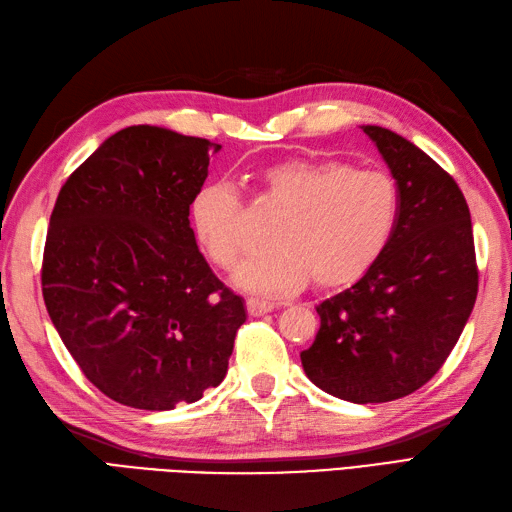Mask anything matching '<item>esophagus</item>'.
Masks as SVG:
<instances>
[{
  "label": "esophagus",
  "mask_w": 512,
  "mask_h": 512,
  "mask_svg": "<svg viewBox=\"0 0 512 512\" xmlns=\"http://www.w3.org/2000/svg\"><path fill=\"white\" fill-rule=\"evenodd\" d=\"M276 308L273 302H265V299H256V297H249L247 299V313L252 317H260V315H267L271 310Z\"/></svg>",
  "instance_id": "esophagus-1"
}]
</instances>
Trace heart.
Here are the masks:
<instances>
[{
	"instance_id": "b5f03b06",
	"label": "heart",
	"mask_w": 512,
	"mask_h": 512,
	"mask_svg": "<svg viewBox=\"0 0 512 512\" xmlns=\"http://www.w3.org/2000/svg\"><path fill=\"white\" fill-rule=\"evenodd\" d=\"M267 202L284 213L273 230L278 252L247 263L236 286L256 295H284L313 278L321 289L360 280L389 245L400 195L376 169L339 160L289 158L263 171ZM191 230L204 256L232 271L249 249V228L239 193L230 182L199 186L189 208Z\"/></svg>"
}]
</instances>
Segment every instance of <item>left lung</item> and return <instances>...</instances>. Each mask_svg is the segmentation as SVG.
<instances>
[{
	"label": "left lung",
	"mask_w": 512,
	"mask_h": 512,
	"mask_svg": "<svg viewBox=\"0 0 512 512\" xmlns=\"http://www.w3.org/2000/svg\"><path fill=\"white\" fill-rule=\"evenodd\" d=\"M391 169L400 215L363 278L317 306L308 380L339 400L382 404L426 384L454 350L478 295L471 215L463 191L421 149L363 126Z\"/></svg>",
	"instance_id": "1"
}]
</instances>
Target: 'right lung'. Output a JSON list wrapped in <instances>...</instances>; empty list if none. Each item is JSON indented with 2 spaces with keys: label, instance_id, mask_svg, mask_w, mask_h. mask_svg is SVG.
<instances>
[{
  "label": "right lung",
  "instance_id": "1",
  "mask_svg": "<svg viewBox=\"0 0 512 512\" xmlns=\"http://www.w3.org/2000/svg\"><path fill=\"white\" fill-rule=\"evenodd\" d=\"M221 145L130 126L62 186L43 299L82 373L123 406L171 410L226 378L245 304L197 249L191 199Z\"/></svg>",
  "mask_w": 512,
  "mask_h": 512
}]
</instances>
